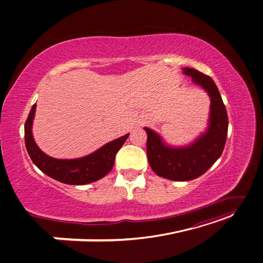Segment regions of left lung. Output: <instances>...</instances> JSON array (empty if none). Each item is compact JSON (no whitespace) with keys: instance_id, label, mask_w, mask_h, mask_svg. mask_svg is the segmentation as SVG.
Returning a JSON list of instances; mask_svg holds the SVG:
<instances>
[{"instance_id":"obj_1","label":"left lung","mask_w":263,"mask_h":263,"mask_svg":"<svg viewBox=\"0 0 263 263\" xmlns=\"http://www.w3.org/2000/svg\"><path fill=\"white\" fill-rule=\"evenodd\" d=\"M182 70L210 95L211 112L208 130L191 145L178 148L165 145L157 133L145 127L147 157L151 169L159 177L173 181H190L208 171L221 156L228 130L226 107L212 78L196 69Z\"/></svg>"}]
</instances>
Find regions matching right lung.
Here are the masks:
<instances>
[{"label": "right lung", "mask_w": 263, "mask_h": 263, "mask_svg": "<svg viewBox=\"0 0 263 263\" xmlns=\"http://www.w3.org/2000/svg\"><path fill=\"white\" fill-rule=\"evenodd\" d=\"M36 104L31 107L25 123V145L31 161L47 176L71 185H83L105 177L112 170L115 156L129 134L107 142L91 155L78 159H55L38 148L31 133Z\"/></svg>", "instance_id": "right-lung-1"}]
</instances>
